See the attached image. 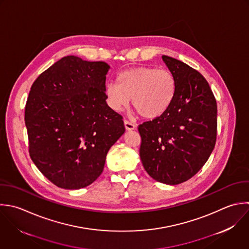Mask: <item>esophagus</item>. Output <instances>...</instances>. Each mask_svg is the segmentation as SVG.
<instances>
[{"mask_svg": "<svg viewBox=\"0 0 249 249\" xmlns=\"http://www.w3.org/2000/svg\"><path fill=\"white\" fill-rule=\"evenodd\" d=\"M124 125H125V128L127 131H132V130H135L136 129V125L128 120H125L124 121Z\"/></svg>", "mask_w": 249, "mask_h": 249, "instance_id": "1", "label": "esophagus"}]
</instances>
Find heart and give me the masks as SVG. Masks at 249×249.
Wrapping results in <instances>:
<instances>
[{
    "instance_id": "1",
    "label": "heart",
    "mask_w": 249,
    "mask_h": 249,
    "mask_svg": "<svg viewBox=\"0 0 249 249\" xmlns=\"http://www.w3.org/2000/svg\"><path fill=\"white\" fill-rule=\"evenodd\" d=\"M176 79L166 69L136 67L120 71L117 83L108 82L105 88L107 106L114 111L132 104L144 118H157L164 114L173 103Z\"/></svg>"
}]
</instances>
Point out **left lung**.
<instances>
[{"instance_id":"obj_1","label":"left lung","mask_w":249,"mask_h":249,"mask_svg":"<svg viewBox=\"0 0 249 249\" xmlns=\"http://www.w3.org/2000/svg\"><path fill=\"white\" fill-rule=\"evenodd\" d=\"M176 79L172 105L161 116L139 126L140 156L156 181L177 185L194 177L216 142L217 105L206 78L187 64L163 55Z\"/></svg>"}]
</instances>
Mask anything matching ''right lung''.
I'll return each instance as SVG.
<instances>
[{
    "label": "right lung",
    "mask_w": 249,
    "mask_h": 249,
    "mask_svg": "<svg viewBox=\"0 0 249 249\" xmlns=\"http://www.w3.org/2000/svg\"><path fill=\"white\" fill-rule=\"evenodd\" d=\"M109 68L70 55L31 87L25 107L30 157L60 188L93 183L104 171L109 148L125 132L122 116L106 102Z\"/></svg>",
    "instance_id": "add662e5"
}]
</instances>
